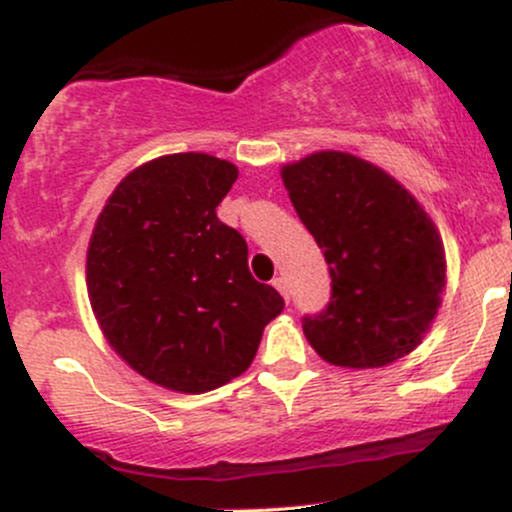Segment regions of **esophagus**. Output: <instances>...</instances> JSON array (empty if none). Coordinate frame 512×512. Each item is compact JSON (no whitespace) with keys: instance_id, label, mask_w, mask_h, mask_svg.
Wrapping results in <instances>:
<instances>
[{"instance_id":"1","label":"esophagus","mask_w":512,"mask_h":512,"mask_svg":"<svg viewBox=\"0 0 512 512\" xmlns=\"http://www.w3.org/2000/svg\"><path fill=\"white\" fill-rule=\"evenodd\" d=\"M272 286H274L276 291L281 293V296L286 298V301H289V286H286V279H284V276H276V279L272 281Z\"/></svg>"}]
</instances>
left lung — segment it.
Masks as SVG:
<instances>
[{
  "label": "left lung",
  "instance_id": "left-lung-1",
  "mask_svg": "<svg viewBox=\"0 0 512 512\" xmlns=\"http://www.w3.org/2000/svg\"><path fill=\"white\" fill-rule=\"evenodd\" d=\"M293 209L332 276L308 342L344 368H380L421 344L445 289V252L421 204L373 163L317 151L281 168Z\"/></svg>",
  "mask_w": 512,
  "mask_h": 512
}]
</instances>
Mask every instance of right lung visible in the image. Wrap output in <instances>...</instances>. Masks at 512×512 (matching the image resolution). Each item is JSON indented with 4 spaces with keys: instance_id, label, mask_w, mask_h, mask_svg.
Wrapping results in <instances>:
<instances>
[{
    "instance_id": "1",
    "label": "right lung",
    "mask_w": 512,
    "mask_h": 512,
    "mask_svg": "<svg viewBox=\"0 0 512 512\" xmlns=\"http://www.w3.org/2000/svg\"><path fill=\"white\" fill-rule=\"evenodd\" d=\"M236 178L209 154L144 163L115 187L88 243V298L105 339L168 390L231 383L284 310L274 286L252 279L245 238L216 216Z\"/></svg>"
}]
</instances>
